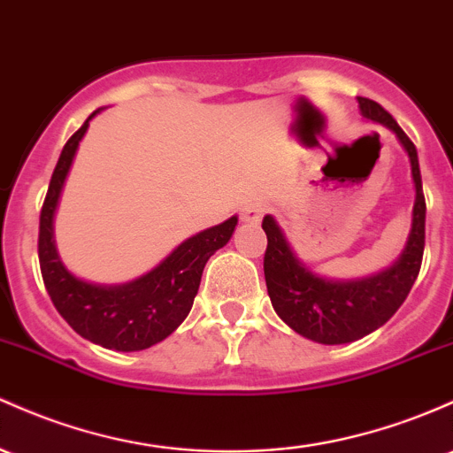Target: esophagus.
<instances>
[{"instance_id":"esophagus-1","label":"esophagus","mask_w":453,"mask_h":453,"mask_svg":"<svg viewBox=\"0 0 453 453\" xmlns=\"http://www.w3.org/2000/svg\"><path fill=\"white\" fill-rule=\"evenodd\" d=\"M265 215V208H262L260 202H250L241 208V219L245 223H257Z\"/></svg>"}]
</instances>
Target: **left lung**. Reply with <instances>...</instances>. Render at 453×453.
Masks as SVG:
<instances>
[{
  "label": "left lung",
  "instance_id": "obj_1",
  "mask_svg": "<svg viewBox=\"0 0 453 453\" xmlns=\"http://www.w3.org/2000/svg\"><path fill=\"white\" fill-rule=\"evenodd\" d=\"M357 101L361 116L395 133L397 142L409 154L415 182V206L409 241L400 257L389 268L364 280H326L310 271L296 257L275 219L266 215L262 221V230L268 238L265 280L273 310L292 331L318 344L329 346L361 340L367 333L385 325L400 310L419 275L426 245V200L415 143L379 103L364 96H357Z\"/></svg>",
  "mask_w": 453,
  "mask_h": 453
}]
</instances>
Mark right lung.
Listing matches in <instances>:
<instances>
[{"label":"right lung","instance_id":"add662e5","mask_svg":"<svg viewBox=\"0 0 453 453\" xmlns=\"http://www.w3.org/2000/svg\"><path fill=\"white\" fill-rule=\"evenodd\" d=\"M92 113L68 139L49 182L41 211L38 257L44 288L59 316L81 337L109 350H143L165 340L191 311L208 257L232 238L238 217L187 238L158 266L120 286H101L74 277L59 260L53 241V217L73 165L79 142L86 135Z\"/></svg>","mask_w":453,"mask_h":453}]
</instances>
